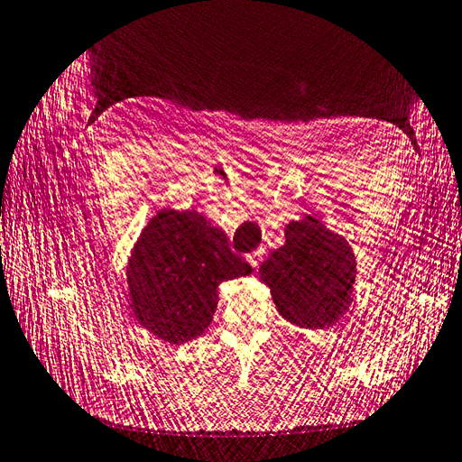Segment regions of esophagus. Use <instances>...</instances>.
<instances>
[{"label":"esophagus","mask_w":462,"mask_h":462,"mask_svg":"<svg viewBox=\"0 0 462 462\" xmlns=\"http://www.w3.org/2000/svg\"><path fill=\"white\" fill-rule=\"evenodd\" d=\"M245 259L252 267H259V263L263 261V252H259V249H257V252H254V254H247Z\"/></svg>","instance_id":"1"}]
</instances>
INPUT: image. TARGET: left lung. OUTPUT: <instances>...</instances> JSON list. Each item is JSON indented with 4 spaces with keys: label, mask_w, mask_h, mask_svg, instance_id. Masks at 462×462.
I'll return each instance as SVG.
<instances>
[{
    "label": "left lung",
    "mask_w": 462,
    "mask_h": 462,
    "mask_svg": "<svg viewBox=\"0 0 462 462\" xmlns=\"http://www.w3.org/2000/svg\"><path fill=\"white\" fill-rule=\"evenodd\" d=\"M356 273V255L345 236L311 215L286 224L284 245L259 267L276 311L300 328L333 327L345 318Z\"/></svg>",
    "instance_id": "left-lung-1"
}]
</instances>
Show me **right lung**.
I'll use <instances>...</instances> for the list:
<instances>
[{
  "mask_svg": "<svg viewBox=\"0 0 462 462\" xmlns=\"http://www.w3.org/2000/svg\"><path fill=\"white\" fill-rule=\"evenodd\" d=\"M252 274L226 234L197 210L161 208L131 249L129 308L143 328L170 345L201 337L213 321L218 286Z\"/></svg>",
  "mask_w": 462,
  "mask_h": 462,
  "instance_id": "add662e5",
  "label": "right lung"
}]
</instances>
